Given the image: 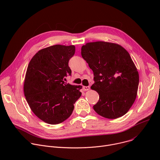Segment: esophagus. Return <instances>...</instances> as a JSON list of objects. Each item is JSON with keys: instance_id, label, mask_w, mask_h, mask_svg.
Returning <instances> with one entry per match:
<instances>
[{"instance_id": "obj_1", "label": "esophagus", "mask_w": 160, "mask_h": 160, "mask_svg": "<svg viewBox=\"0 0 160 160\" xmlns=\"http://www.w3.org/2000/svg\"><path fill=\"white\" fill-rule=\"evenodd\" d=\"M90 90V87H82V90L83 91H88Z\"/></svg>"}]
</instances>
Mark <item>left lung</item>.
<instances>
[{
    "label": "left lung",
    "instance_id": "1",
    "mask_svg": "<svg viewBox=\"0 0 160 160\" xmlns=\"http://www.w3.org/2000/svg\"><path fill=\"white\" fill-rule=\"evenodd\" d=\"M81 56L93 72L91 89L99 95L95 112L109 119L124 115L136 99L139 84L129 52L117 43L95 42L82 46Z\"/></svg>",
    "mask_w": 160,
    "mask_h": 160
}]
</instances>
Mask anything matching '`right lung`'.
<instances>
[{"label": "right lung", "instance_id": "add662e5", "mask_svg": "<svg viewBox=\"0 0 160 160\" xmlns=\"http://www.w3.org/2000/svg\"><path fill=\"white\" fill-rule=\"evenodd\" d=\"M74 45H55L41 49L31 59L23 83L26 101L34 115L49 124H58L72 113L81 95V85L63 80L72 71L69 59Z\"/></svg>", "mask_w": 160, "mask_h": 160}]
</instances>
